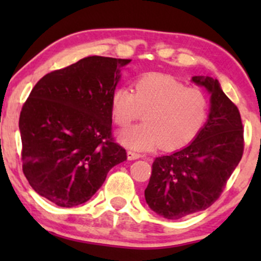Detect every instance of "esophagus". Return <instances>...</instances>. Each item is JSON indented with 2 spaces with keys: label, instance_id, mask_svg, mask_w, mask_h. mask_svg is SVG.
<instances>
[{
  "label": "esophagus",
  "instance_id": "34e87169",
  "mask_svg": "<svg viewBox=\"0 0 261 261\" xmlns=\"http://www.w3.org/2000/svg\"><path fill=\"white\" fill-rule=\"evenodd\" d=\"M141 154L137 153V152L135 151H127V160L128 161H134V160H137V158H140Z\"/></svg>",
  "mask_w": 261,
  "mask_h": 261
}]
</instances>
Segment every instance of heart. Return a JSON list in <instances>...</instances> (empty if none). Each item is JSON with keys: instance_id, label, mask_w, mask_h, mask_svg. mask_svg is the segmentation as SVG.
Returning a JSON list of instances; mask_svg holds the SVG:
<instances>
[{"instance_id": "1", "label": "heart", "mask_w": 261, "mask_h": 261, "mask_svg": "<svg viewBox=\"0 0 261 261\" xmlns=\"http://www.w3.org/2000/svg\"><path fill=\"white\" fill-rule=\"evenodd\" d=\"M113 120L126 127L145 119V124L122 131L119 139L127 147L180 148L201 130L208 114L205 94L162 73H148L135 82L134 91L118 87L110 97Z\"/></svg>"}]
</instances>
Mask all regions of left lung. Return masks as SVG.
I'll return each mask as SVG.
<instances>
[{"instance_id": "8db88e82", "label": "left lung", "mask_w": 261, "mask_h": 261, "mask_svg": "<svg viewBox=\"0 0 261 261\" xmlns=\"http://www.w3.org/2000/svg\"><path fill=\"white\" fill-rule=\"evenodd\" d=\"M193 82L211 94L207 121L187 147L155 158L145 190L151 210L168 220L210 207L243 155V124L238 108L217 80L195 76Z\"/></svg>"}]
</instances>
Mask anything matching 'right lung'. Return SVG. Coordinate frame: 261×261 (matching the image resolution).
Segmentation results:
<instances>
[{"label": "right lung", "instance_id": "right-lung-1", "mask_svg": "<svg viewBox=\"0 0 261 261\" xmlns=\"http://www.w3.org/2000/svg\"><path fill=\"white\" fill-rule=\"evenodd\" d=\"M131 60L88 56L38 81L19 116L23 173L61 207L88 201L126 161L112 135L110 97Z\"/></svg>", "mask_w": 261, "mask_h": 261}]
</instances>
